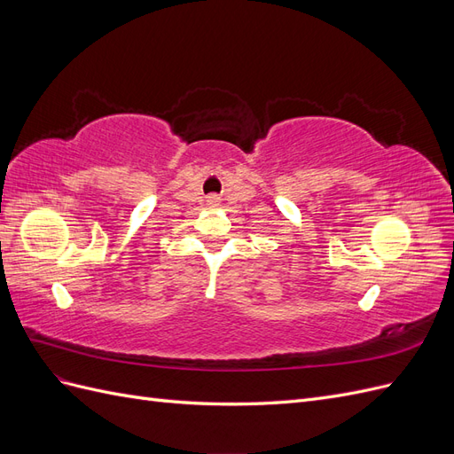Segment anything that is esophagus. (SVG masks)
I'll use <instances>...</instances> for the list:
<instances>
[{"instance_id": "1", "label": "esophagus", "mask_w": 454, "mask_h": 454, "mask_svg": "<svg viewBox=\"0 0 454 454\" xmlns=\"http://www.w3.org/2000/svg\"><path fill=\"white\" fill-rule=\"evenodd\" d=\"M208 202H210V204H217V202H219V199H217V195H212V197H210V199H208Z\"/></svg>"}]
</instances>
